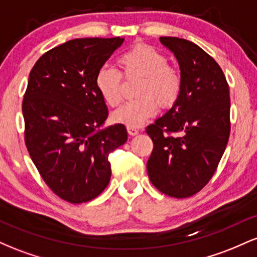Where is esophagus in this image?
<instances>
[{"label":"esophagus","instance_id":"34e87169","mask_svg":"<svg viewBox=\"0 0 257 257\" xmlns=\"http://www.w3.org/2000/svg\"><path fill=\"white\" fill-rule=\"evenodd\" d=\"M126 131H128V134L132 135V137H134V135H137L139 131L137 128H134V126H126Z\"/></svg>","mask_w":257,"mask_h":257}]
</instances>
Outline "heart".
<instances>
[{"mask_svg": "<svg viewBox=\"0 0 257 257\" xmlns=\"http://www.w3.org/2000/svg\"><path fill=\"white\" fill-rule=\"evenodd\" d=\"M120 73L126 79L141 78L138 99L126 102L112 113V120L125 126H140L161 107H169L176 101L182 88L181 73L168 64L166 55L147 44H139L117 60ZM95 87L106 105L122 102V76L113 67L101 66L96 71Z\"/></svg>", "mask_w": 257, "mask_h": 257, "instance_id": "heart-1", "label": "heart"}]
</instances>
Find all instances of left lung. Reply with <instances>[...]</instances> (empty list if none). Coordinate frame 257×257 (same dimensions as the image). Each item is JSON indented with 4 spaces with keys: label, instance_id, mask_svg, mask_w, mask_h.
Instances as JSON below:
<instances>
[{
    "label": "left lung",
    "instance_id": "1",
    "mask_svg": "<svg viewBox=\"0 0 257 257\" xmlns=\"http://www.w3.org/2000/svg\"><path fill=\"white\" fill-rule=\"evenodd\" d=\"M159 40L178 59L182 88L173 107L146 128L153 141L147 173L162 193L187 198L213 178L226 150L228 83L219 64L197 44L178 37Z\"/></svg>",
    "mask_w": 257,
    "mask_h": 257
}]
</instances>
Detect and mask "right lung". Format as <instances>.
<instances>
[{
    "instance_id": "1",
    "label": "right lung",
    "mask_w": 257,
    "mask_h": 257,
    "mask_svg": "<svg viewBox=\"0 0 257 257\" xmlns=\"http://www.w3.org/2000/svg\"><path fill=\"white\" fill-rule=\"evenodd\" d=\"M123 38H76L51 49L32 67L23 100L25 145L48 187L79 204L98 197L111 178L108 155L128 139L108 116L96 71Z\"/></svg>"
}]
</instances>
